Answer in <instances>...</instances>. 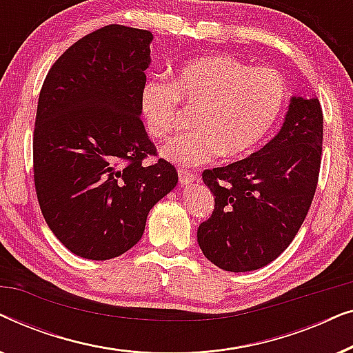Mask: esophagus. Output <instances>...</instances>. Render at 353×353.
I'll return each instance as SVG.
<instances>
[{
	"mask_svg": "<svg viewBox=\"0 0 353 353\" xmlns=\"http://www.w3.org/2000/svg\"><path fill=\"white\" fill-rule=\"evenodd\" d=\"M178 180H180L181 185H190V183L197 180V175L190 170H183V168H180V170H178Z\"/></svg>",
	"mask_w": 353,
	"mask_h": 353,
	"instance_id": "34e87169",
	"label": "esophagus"
}]
</instances>
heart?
Wrapping results in <instances>:
<instances>
[{"mask_svg": "<svg viewBox=\"0 0 353 353\" xmlns=\"http://www.w3.org/2000/svg\"><path fill=\"white\" fill-rule=\"evenodd\" d=\"M286 86L270 67H250L231 56H202L183 64L173 81L151 79L139 105L148 132L167 139L175 132L180 103L197 109L194 132L172 139L162 156L183 167L223 156L236 159L262 143L281 114Z\"/></svg>", "mask_w": 353, "mask_h": 353, "instance_id": "b5f03b06", "label": "heart"}]
</instances>
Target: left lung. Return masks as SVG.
Wrapping results in <instances>:
<instances>
[{
    "label": "left lung",
    "instance_id": "1",
    "mask_svg": "<svg viewBox=\"0 0 353 353\" xmlns=\"http://www.w3.org/2000/svg\"><path fill=\"white\" fill-rule=\"evenodd\" d=\"M323 110L316 98L292 96L276 137L230 165L202 172L215 209L197 228V243L226 272L273 262L296 238L316 191Z\"/></svg>",
    "mask_w": 353,
    "mask_h": 353
}]
</instances>
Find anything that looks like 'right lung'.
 Returning <instances> with one entry per match:
<instances>
[{
    "instance_id": "add662e5",
    "label": "right lung",
    "mask_w": 353,
    "mask_h": 353,
    "mask_svg": "<svg viewBox=\"0 0 353 353\" xmlns=\"http://www.w3.org/2000/svg\"><path fill=\"white\" fill-rule=\"evenodd\" d=\"M152 33L105 26L74 43L48 72L33 132L41 214L72 254L119 257L141 239L149 210L178 183L139 119Z\"/></svg>"
}]
</instances>
